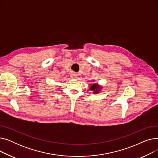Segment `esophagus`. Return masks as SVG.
<instances>
[{
  "label": "esophagus",
  "instance_id": "34e87169",
  "mask_svg": "<svg viewBox=\"0 0 158 158\" xmlns=\"http://www.w3.org/2000/svg\"><path fill=\"white\" fill-rule=\"evenodd\" d=\"M72 77H73V78H76V75H73V76H72Z\"/></svg>",
  "mask_w": 158,
  "mask_h": 158
}]
</instances>
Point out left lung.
<instances>
[{
  "instance_id": "left-lung-1",
  "label": "left lung",
  "mask_w": 158,
  "mask_h": 158,
  "mask_svg": "<svg viewBox=\"0 0 158 158\" xmlns=\"http://www.w3.org/2000/svg\"><path fill=\"white\" fill-rule=\"evenodd\" d=\"M98 86H97L96 84H94L92 86L90 87V89L91 90H94V93H97L99 92V90H100V89L98 88Z\"/></svg>"
}]
</instances>
